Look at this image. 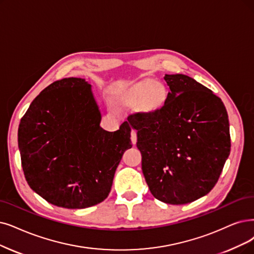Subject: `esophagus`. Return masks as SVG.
Returning <instances> with one entry per match:
<instances>
[{
    "mask_svg": "<svg viewBox=\"0 0 254 254\" xmlns=\"http://www.w3.org/2000/svg\"><path fill=\"white\" fill-rule=\"evenodd\" d=\"M131 141H132L133 145H135L136 141H137V134H136L135 130L131 131Z\"/></svg>",
    "mask_w": 254,
    "mask_h": 254,
    "instance_id": "1",
    "label": "esophagus"
}]
</instances>
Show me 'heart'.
Masks as SVG:
<instances>
[{
    "label": "heart",
    "mask_w": 254,
    "mask_h": 254,
    "mask_svg": "<svg viewBox=\"0 0 254 254\" xmlns=\"http://www.w3.org/2000/svg\"><path fill=\"white\" fill-rule=\"evenodd\" d=\"M122 107H134L140 103V109L146 114H155L164 107L168 100L167 88L152 79H145L121 90L117 97Z\"/></svg>",
    "instance_id": "heart-1"
}]
</instances>
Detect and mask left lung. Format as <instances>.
Instances as JSON below:
<instances>
[{
  "mask_svg": "<svg viewBox=\"0 0 254 254\" xmlns=\"http://www.w3.org/2000/svg\"><path fill=\"white\" fill-rule=\"evenodd\" d=\"M166 105L155 114H134L136 147L151 194L167 204L205 196L230 153L226 108L210 89L184 74L165 75Z\"/></svg>",
  "mask_w": 254,
  "mask_h": 254,
  "instance_id": "left-lung-1",
  "label": "left lung"
}]
</instances>
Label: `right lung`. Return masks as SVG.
<instances>
[{"label": "right lung", "mask_w": 254, "mask_h": 254, "mask_svg": "<svg viewBox=\"0 0 254 254\" xmlns=\"http://www.w3.org/2000/svg\"><path fill=\"white\" fill-rule=\"evenodd\" d=\"M92 85L64 78L46 87L30 104L17 141L29 187L49 203L69 209L104 201L124 152L132 147L124 122L109 132Z\"/></svg>", "instance_id": "obj_1"}]
</instances>
